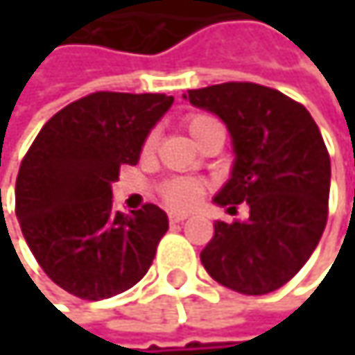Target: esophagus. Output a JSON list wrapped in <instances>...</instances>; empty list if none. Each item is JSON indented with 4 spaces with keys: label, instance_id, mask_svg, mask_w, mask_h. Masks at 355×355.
<instances>
[{
    "label": "esophagus",
    "instance_id": "obj_1",
    "mask_svg": "<svg viewBox=\"0 0 355 355\" xmlns=\"http://www.w3.org/2000/svg\"><path fill=\"white\" fill-rule=\"evenodd\" d=\"M187 218H189V214H184V211H171V214H168L171 224H180V222H184Z\"/></svg>",
    "mask_w": 355,
    "mask_h": 355
}]
</instances>
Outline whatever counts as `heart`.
Segmentation results:
<instances>
[{
	"label": "heart",
	"mask_w": 355,
	"mask_h": 355,
	"mask_svg": "<svg viewBox=\"0 0 355 355\" xmlns=\"http://www.w3.org/2000/svg\"><path fill=\"white\" fill-rule=\"evenodd\" d=\"M209 123H214L211 116L193 114V116H189V121H187V129H189L191 135H197V133H199L205 125H209ZM156 141H158V135H156V131H152V133L148 135L146 144H144V150H146V152H152L154 146H156ZM199 197H201V184L195 182V180H175V182L166 184V189H164V199H166L173 207H191Z\"/></svg>",
	"instance_id": "heart-1"
}]
</instances>
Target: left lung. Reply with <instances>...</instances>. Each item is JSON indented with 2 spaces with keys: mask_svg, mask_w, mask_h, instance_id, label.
I'll list each match as a JSON object with an SVG mask.
<instances>
[{
  "mask_svg": "<svg viewBox=\"0 0 355 355\" xmlns=\"http://www.w3.org/2000/svg\"><path fill=\"white\" fill-rule=\"evenodd\" d=\"M226 125L234 162L214 203L248 220L214 222L201 263L222 286L261 296L282 288L309 261L327 224L331 160L311 112L286 94L228 82L182 94Z\"/></svg>",
  "mask_w": 355,
  "mask_h": 355,
  "instance_id": "obj_1",
  "label": "left lung"
}]
</instances>
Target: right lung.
I'll return each mask as SVG.
<instances>
[{"mask_svg":"<svg viewBox=\"0 0 355 355\" xmlns=\"http://www.w3.org/2000/svg\"><path fill=\"white\" fill-rule=\"evenodd\" d=\"M166 94L94 92L36 135L16 180V216L38 265L65 292L103 300L133 288L168 230L158 205L121 214L112 182L173 107Z\"/></svg>","mask_w":355,"mask_h":355,"instance_id":"obj_1","label":"right lung"}]
</instances>
